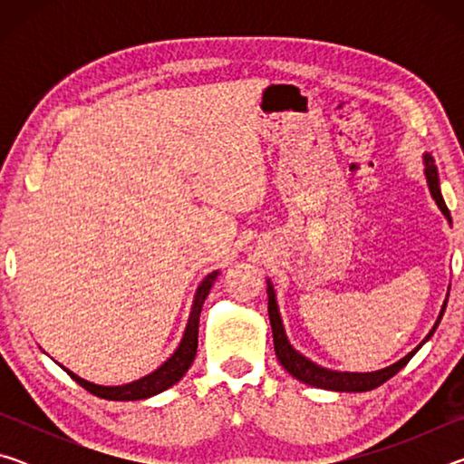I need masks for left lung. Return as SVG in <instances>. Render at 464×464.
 I'll return each mask as SVG.
<instances>
[{"instance_id":"left-lung-1","label":"left lung","mask_w":464,"mask_h":464,"mask_svg":"<svg viewBox=\"0 0 464 464\" xmlns=\"http://www.w3.org/2000/svg\"><path fill=\"white\" fill-rule=\"evenodd\" d=\"M423 163H426V178H428V186L430 192L434 196L436 204L440 207V210L446 215V218L450 221V210L446 207V202L442 198V192H440V182H438V169L434 166V157L431 155H423ZM446 303L442 311H440V317L436 321V325L431 327V332L428 334L426 340H430L431 334L436 332V327L440 324V319L444 315ZM268 315H270V324H272V335H274V350H276V358L280 360V364L286 368V371L304 384H311V387L317 389H327V391H342V392H362V391H372L376 387H381L382 382H387L391 376H395L401 368L410 362L413 358L415 352L421 348V343L426 342L423 340L418 348L413 352H410L405 358L399 360V362L391 364L382 371L376 372H337V371H329V368L319 366L315 362H311L309 358H304L303 354L290 345L285 325H282L280 313H278V304H276V295H274V288L268 282Z\"/></svg>"}]
</instances>
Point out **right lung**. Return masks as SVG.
<instances>
[{"mask_svg": "<svg viewBox=\"0 0 464 464\" xmlns=\"http://www.w3.org/2000/svg\"><path fill=\"white\" fill-rule=\"evenodd\" d=\"M217 274L218 272L208 274V276L200 282L198 290H196L192 313H190V319H188L182 342H179L178 350L171 354V358H168L166 362L157 368L155 372L147 374V376H143V379H139L135 382L121 384V387H102V384H93L90 381H83L82 376L73 374L72 371H67V368H65V372L72 376L77 384H82L85 391H90L92 395L108 399V401H137V399L153 397V395H157V392L169 389L171 384H176L179 379H182L188 368H190L194 362L196 348H198L200 311H202L204 298H207L208 290H210V286H213V282L217 278Z\"/></svg>", "mask_w": 464, "mask_h": 464, "instance_id": "right-lung-1", "label": "right lung"}]
</instances>
